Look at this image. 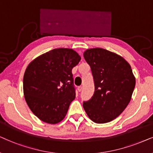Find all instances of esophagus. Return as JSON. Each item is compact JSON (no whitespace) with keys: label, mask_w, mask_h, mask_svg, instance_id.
Here are the masks:
<instances>
[{"label":"esophagus","mask_w":153,"mask_h":153,"mask_svg":"<svg viewBox=\"0 0 153 153\" xmlns=\"http://www.w3.org/2000/svg\"><path fill=\"white\" fill-rule=\"evenodd\" d=\"M82 86H79V87H78V90L79 91H82Z\"/></svg>","instance_id":"34e87169"}]
</instances>
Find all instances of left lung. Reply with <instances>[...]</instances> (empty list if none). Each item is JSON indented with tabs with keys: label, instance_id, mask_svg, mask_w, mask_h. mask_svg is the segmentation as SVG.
I'll return each mask as SVG.
<instances>
[{
	"label": "left lung",
	"instance_id": "8db88e82",
	"mask_svg": "<svg viewBox=\"0 0 153 153\" xmlns=\"http://www.w3.org/2000/svg\"><path fill=\"white\" fill-rule=\"evenodd\" d=\"M94 82V93L83 108L94 123H109L117 117L131 99L136 85L129 63L121 56L102 48L84 52Z\"/></svg>",
	"mask_w": 153,
	"mask_h": 153
}]
</instances>
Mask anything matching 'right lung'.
I'll return each mask as SVG.
<instances>
[{
    "instance_id": "right-lung-1",
    "label": "right lung",
    "mask_w": 153,
    "mask_h": 153,
    "mask_svg": "<svg viewBox=\"0 0 153 153\" xmlns=\"http://www.w3.org/2000/svg\"><path fill=\"white\" fill-rule=\"evenodd\" d=\"M80 59L72 49L59 48L28 64L24 75V98L40 120L56 124L64 120L75 98L72 69Z\"/></svg>"
}]
</instances>
